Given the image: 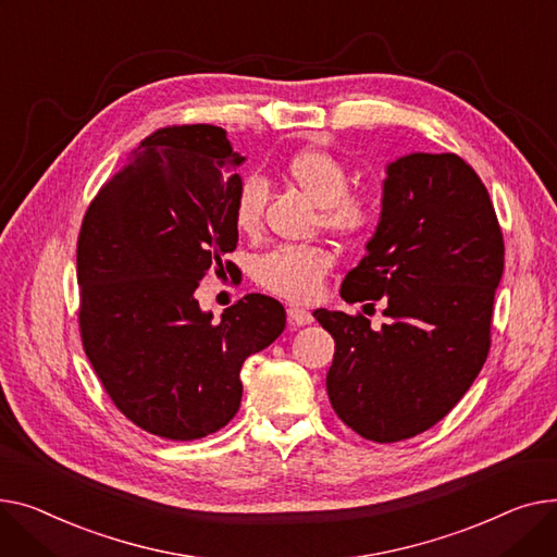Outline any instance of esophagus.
<instances>
[{
	"label": "esophagus",
	"instance_id": "34e87169",
	"mask_svg": "<svg viewBox=\"0 0 557 557\" xmlns=\"http://www.w3.org/2000/svg\"><path fill=\"white\" fill-rule=\"evenodd\" d=\"M287 321H289V325H308V323H312V314L306 308L289 306L287 308Z\"/></svg>",
	"mask_w": 557,
	"mask_h": 557
}]
</instances>
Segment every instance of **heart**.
I'll return each mask as SVG.
<instances>
[{"label":"heart","mask_w":557,"mask_h":557,"mask_svg":"<svg viewBox=\"0 0 557 557\" xmlns=\"http://www.w3.org/2000/svg\"><path fill=\"white\" fill-rule=\"evenodd\" d=\"M285 175L308 198L321 207V220L331 232L344 236L364 234L377 220V205L369 195L348 193L350 175L344 163L329 150L308 148L292 154L285 163ZM265 205V184L256 175H247L232 205V220L240 234L253 236L260 228ZM333 265L331 253L321 247H278L258 263V281L270 292L289 301L314 299L323 276Z\"/></svg>","instance_id":"1"}]
</instances>
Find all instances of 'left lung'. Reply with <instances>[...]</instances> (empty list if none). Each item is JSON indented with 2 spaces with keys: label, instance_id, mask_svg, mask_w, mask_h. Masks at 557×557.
Listing matches in <instances>:
<instances>
[{
  "label": "left lung",
  "instance_id": "1",
  "mask_svg": "<svg viewBox=\"0 0 557 557\" xmlns=\"http://www.w3.org/2000/svg\"><path fill=\"white\" fill-rule=\"evenodd\" d=\"M367 253L342 283L346 304L380 301L388 323L314 310L335 339L325 388L352 432L396 443L459 403L490 348L504 238L479 175L454 152L386 163Z\"/></svg>",
  "mask_w": 557,
  "mask_h": 557
}]
</instances>
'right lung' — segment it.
Returning <instances> with one entry per match:
<instances>
[{
    "label": "right lung",
    "instance_id": "obj_1",
    "mask_svg": "<svg viewBox=\"0 0 557 557\" xmlns=\"http://www.w3.org/2000/svg\"><path fill=\"white\" fill-rule=\"evenodd\" d=\"M243 161L222 127H161L83 220L76 260L87 359L119 411L169 441L224 428L240 407L245 359L285 331L283 306L265 294H247L220 321L195 299L207 272H224V253L236 249Z\"/></svg>",
    "mask_w": 557,
    "mask_h": 557
}]
</instances>
